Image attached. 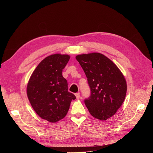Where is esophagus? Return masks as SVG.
Masks as SVG:
<instances>
[{
	"instance_id": "34e87169",
	"label": "esophagus",
	"mask_w": 153,
	"mask_h": 153,
	"mask_svg": "<svg viewBox=\"0 0 153 153\" xmlns=\"http://www.w3.org/2000/svg\"><path fill=\"white\" fill-rule=\"evenodd\" d=\"M75 96H76L77 99H79L80 98V93H79V92H78V93H76Z\"/></svg>"
}]
</instances>
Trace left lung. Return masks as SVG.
Listing matches in <instances>:
<instances>
[{"mask_svg":"<svg viewBox=\"0 0 153 153\" xmlns=\"http://www.w3.org/2000/svg\"><path fill=\"white\" fill-rule=\"evenodd\" d=\"M91 89L84 102L94 117L105 121L121 107L126 97V81L115 64L100 53L78 55Z\"/></svg>","mask_w":153,"mask_h":153,"instance_id":"obj_1","label":"left lung"}]
</instances>
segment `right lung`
Instances as JSON below:
<instances>
[{
    "instance_id": "1",
    "label": "right lung",
    "mask_w": 153,
    "mask_h": 153,
    "mask_svg": "<svg viewBox=\"0 0 153 153\" xmlns=\"http://www.w3.org/2000/svg\"><path fill=\"white\" fill-rule=\"evenodd\" d=\"M70 56L53 54L41 61L30 77L27 94L31 106L39 116L56 123L67 114L73 94L68 92L67 80L62 76Z\"/></svg>"
}]
</instances>
